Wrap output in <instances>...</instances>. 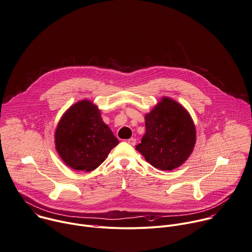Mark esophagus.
I'll list each match as a JSON object with an SVG mask.
<instances>
[{"instance_id":"1","label":"esophagus","mask_w":252,"mask_h":252,"mask_svg":"<svg viewBox=\"0 0 252 252\" xmlns=\"http://www.w3.org/2000/svg\"><path fill=\"white\" fill-rule=\"evenodd\" d=\"M127 142H128V144H130V145L134 146V145H136V142H137V141H136V139H135V138H130Z\"/></svg>"}]
</instances>
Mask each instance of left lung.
Here are the masks:
<instances>
[{"instance_id": "8db88e82", "label": "left lung", "mask_w": 252, "mask_h": 252, "mask_svg": "<svg viewBox=\"0 0 252 252\" xmlns=\"http://www.w3.org/2000/svg\"><path fill=\"white\" fill-rule=\"evenodd\" d=\"M146 133L136 146L145 159L160 170L180 166L193 152L196 129L188 111L178 102L162 97L145 116Z\"/></svg>"}]
</instances>
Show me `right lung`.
<instances>
[{
	"label": "right lung",
	"instance_id": "add662e5",
	"mask_svg": "<svg viewBox=\"0 0 252 252\" xmlns=\"http://www.w3.org/2000/svg\"><path fill=\"white\" fill-rule=\"evenodd\" d=\"M118 143L102 121L97 106L88 99L72 105L55 131L56 150L62 160L75 170L95 169Z\"/></svg>",
	"mask_w": 252,
	"mask_h": 252
}]
</instances>
